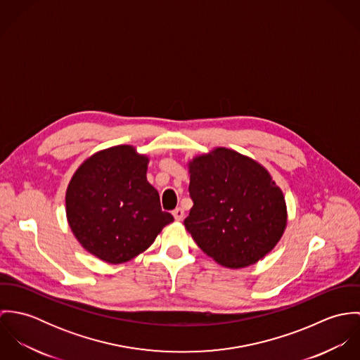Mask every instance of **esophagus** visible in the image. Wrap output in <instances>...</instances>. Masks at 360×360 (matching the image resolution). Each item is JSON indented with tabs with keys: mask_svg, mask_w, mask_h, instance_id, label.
Returning a JSON list of instances; mask_svg holds the SVG:
<instances>
[{
	"mask_svg": "<svg viewBox=\"0 0 360 360\" xmlns=\"http://www.w3.org/2000/svg\"><path fill=\"white\" fill-rule=\"evenodd\" d=\"M173 216H174V219L176 220H183V217H184V210L181 209V207H176L174 210H173Z\"/></svg>",
	"mask_w": 360,
	"mask_h": 360,
	"instance_id": "esophagus-1",
	"label": "esophagus"
}]
</instances>
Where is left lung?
Masks as SVG:
<instances>
[{"instance_id":"1","label":"left lung","mask_w":360,"mask_h":360,"mask_svg":"<svg viewBox=\"0 0 360 360\" xmlns=\"http://www.w3.org/2000/svg\"><path fill=\"white\" fill-rule=\"evenodd\" d=\"M188 169L194 205L184 226L207 257L241 269L276 247L287 226V206L262 165L220 147L195 156Z\"/></svg>"}]
</instances>
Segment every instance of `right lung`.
Instances as JSON below:
<instances>
[{
	"instance_id": "add662e5",
	"label": "right lung",
	"mask_w": 360,
	"mask_h": 360,
	"mask_svg": "<svg viewBox=\"0 0 360 360\" xmlns=\"http://www.w3.org/2000/svg\"><path fill=\"white\" fill-rule=\"evenodd\" d=\"M148 156L131 146L91 155L66 190V217L82 247L108 263L144 252L174 219L147 180Z\"/></svg>"
}]
</instances>
